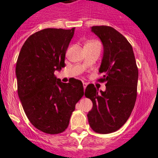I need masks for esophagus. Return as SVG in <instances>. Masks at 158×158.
I'll use <instances>...</instances> for the list:
<instances>
[{"label":"esophagus","mask_w":158,"mask_h":158,"mask_svg":"<svg viewBox=\"0 0 158 158\" xmlns=\"http://www.w3.org/2000/svg\"><path fill=\"white\" fill-rule=\"evenodd\" d=\"M83 86H84V90H85V88H86V87H87V83H83Z\"/></svg>","instance_id":"34e87169"}]
</instances>
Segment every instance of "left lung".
Wrapping results in <instances>:
<instances>
[{"mask_svg":"<svg viewBox=\"0 0 158 158\" xmlns=\"http://www.w3.org/2000/svg\"><path fill=\"white\" fill-rule=\"evenodd\" d=\"M91 32L101 40L104 48L99 68L104 91L93 84L84 95L91 100L93 107L87 114L90 127L99 134H109L121 128L131 114L137 98L138 69L132 46L118 31L108 26H94Z\"/></svg>","mask_w":158,"mask_h":158,"instance_id":"8db88e82","label":"left lung"}]
</instances>
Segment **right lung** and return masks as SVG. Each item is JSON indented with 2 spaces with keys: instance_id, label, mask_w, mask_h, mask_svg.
<instances>
[{
  "instance_id": "right-lung-1",
  "label": "right lung",
  "mask_w": 158,
  "mask_h": 158,
  "mask_svg": "<svg viewBox=\"0 0 158 158\" xmlns=\"http://www.w3.org/2000/svg\"><path fill=\"white\" fill-rule=\"evenodd\" d=\"M74 30L47 28L34 33L24 42L17 60L18 93L23 108L31 124L46 134L64 131L84 95L81 81L63 83L54 75L65 67Z\"/></svg>"
}]
</instances>
